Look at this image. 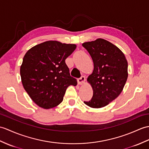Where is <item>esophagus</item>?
Returning <instances> with one entry per match:
<instances>
[{
  "mask_svg": "<svg viewBox=\"0 0 149 149\" xmlns=\"http://www.w3.org/2000/svg\"><path fill=\"white\" fill-rule=\"evenodd\" d=\"M85 80H86V78L84 76H82L81 78H79L77 79V82H78V84L79 85H82L84 84L85 82Z\"/></svg>",
  "mask_w": 149,
  "mask_h": 149,
  "instance_id": "obj_1",
  "label": "esophagus"
}]
</instances>
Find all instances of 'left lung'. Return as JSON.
Listing matches in <instances>:
<instances>
[{
	"label": "left lung",
	"mask_w": 149,
	"mask_h": 149,
	"mask_svg": "<svg viewBox=\"0 0 149 149\" xmlns=\"http://www.w3.org/2000/svg\"><path fill=\"white\" fill-rule=\"evenodd\" d=\"M82 45L94 63L92 74L87 79L93 88V97L84 103L91 108H102L123 90L128 76L127 61L119 48L105 39H97Z\"/></svg>",
	"instance_id": "1"
}]
</instances>
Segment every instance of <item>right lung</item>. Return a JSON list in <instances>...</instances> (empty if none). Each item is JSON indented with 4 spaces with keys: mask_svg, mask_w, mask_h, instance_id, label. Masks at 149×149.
Listing matches in <instances>:
<instances>
[{
    "mask_svg": "<svg viewBox=\"0 0 149 149\" xmlns=\"http://www.w3.org/2000/svg\"><path fill=\"white\" fill-rule=\"evenodd\" d=\"M76 47L75 44L48 40L30 48L24 56L20 67L22 84L31 99L41 108L58 106L68 86L77 84L65 63Z\"/></svg>",
    "mask_w": 149,
    "mask_h": 149,
    "instance_id": "add662e5",
    "label": "right lung"
}]
</instances>
